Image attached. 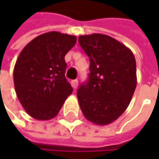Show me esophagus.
Segmentation results:
<instances>
[{"mask_svg":"<svg viewBox=\"0 0 159 159\" xmlns=\"http://www.w3.org/2000/svg\"><path fill=\"white\" fill-rule=\"evenodd\" d=\"M77 85H78V80H73L72 81V86L75 89V88H77Z\"/></svg>","mask_w":159,"mask_h":159,"instance_id":"34e87169","label":"esophagus"}]
</instances>
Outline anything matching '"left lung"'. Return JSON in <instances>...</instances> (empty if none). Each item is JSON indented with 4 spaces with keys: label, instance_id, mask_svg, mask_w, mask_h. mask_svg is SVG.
I'll return each instance as SVG.
<instances>
[{
    "label": "left lung",
    "instance_id": "obj_1",
    "mask_svg": "<svg viewBox=\"0 0 159 159\" xmlns=\"http://www.w3.org/2000/svg\"><path fill=\"white\" fill-rule=\"evenodd\" d=\"M78 41L90 61L88 81L77 90L81 111L89 121L108 125L131 102L137 84L135 58L130 48L107 35H84Z\"/></svg>",
    "mask_w": 159,
    "mask_h": 159
}]
</instances>
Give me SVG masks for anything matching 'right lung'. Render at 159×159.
I'll return each mask as SVG.
<instances>
[{
    "label": "right lung",
    "instance_id": "1",
    "mask_svg": "<svg viewBox=\"0 0 159 159\" xmlns=\"http://www.w3.org/2000/svg\"><path fill=\"white\" fill-rule=\"evenodd\" d=\"M75 43V36L51 31L32 39L20 52L14 69L15 89L21 105L34 119L54 118L72 94L64 75V57Z\"/></svg>",
    "mask_w": 159,
    "mask_h": 159
}]
</instances>
